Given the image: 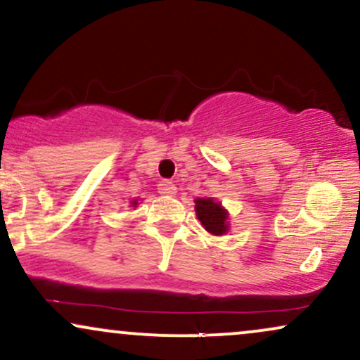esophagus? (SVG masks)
I'll use <instances>...</instances> for the list:
<instances>
[{"mask_svg":"<svg viewBox=\"0 0 360 360\" xmlns=\"http://www.w3.org/2000/svg\"><path fill=\"white\" fill-rule=\"evenodd\" d=\"M157 189H159L160 194H166V196L176 194V184L171 183V181H160V183L157 184Z\"/></svg>","mask_w":360,"mask_h":360,"instance_id":"34e87169","label":"esophagus"}]
</instances>
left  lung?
<instances>
[{"mask_svg":"<svg viewBox=\"0 0 360 360\" xmlns=\"http://www.w3.org/2000/svg\"><path fill=\"white\" fill-rule=\"evenodd\" d=\"M198 220L205 226L206 232L213 235H223L229 232V212L223 208L221 203L214 201L213 198H198L194 200Z\"/></svg>","mask_w":360,"mask_h":360,"instance_id":"1","label":"left lung"}]
</instances>
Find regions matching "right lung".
Instances as JSON below:
<instances>
[{
	"instance_id": "1",
	"label": "right lung",
	"mask_w": 360,
	"mask_h": 360,
	"mask_svg": "<svg viewBox=\"0 0 360 360\" xmlns=\"http://www.w3.org/2000/svg\"><path fill=\"white\" fill-rule=\"evenodd\" d=\"M131 206H137V200H134V201H131Z\"/></svg>"
}]
</instances>
